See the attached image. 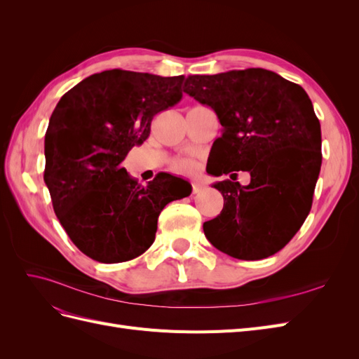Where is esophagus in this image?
<instances>
[{"label":"esophagus","instance_id":"esophagus-1","mask_svg":"<svg viewBox=\"0 0 359 359\" xmlns=\"http://www.w3.org/2000/svg\"><path fill=\"white\" fill-rule=\"evenodd\" d=\"M191 187H193V193H199L203 189L201 182H191Z\"/></svg>","mask_w":359,"mask_h":359}]
</instances>
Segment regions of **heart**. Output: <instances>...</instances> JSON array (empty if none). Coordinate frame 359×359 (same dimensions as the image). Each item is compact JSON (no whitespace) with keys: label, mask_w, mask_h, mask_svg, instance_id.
<instances>
[{"label":"heart","mask_w":359,"mask_h":359,"mask_svg":"<svg viewBox=\"0 0 359 359\" xmlns=\"http://www.w3.org/2000/svg\"><path fill=\"white\" fill-rule=\"evenodd\" d=\"M173 168L178 172H191L194 169V163L191 160H178Z\"/></svg>","instance_id":"1"}]
</instances>
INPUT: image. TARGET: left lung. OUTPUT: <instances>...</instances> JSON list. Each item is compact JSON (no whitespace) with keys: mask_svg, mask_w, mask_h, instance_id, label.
Segmentation results:
<instances>
[{"mask_svg":"<svg viewBox=\"0 0 359 359\" xmlns=\"http://www.w3.org/2000/svg\"><path fill=\"white\" fill-rule=\"evenodd\" d=\"M186 93L210 106L223 127L206 172L250 173L248 186L214 184L224 205L203 223L205 236L235 259L273 256L311 210L322 165L320 123L311 100L302 86L265 69L189 76Z\"/></svg>","mask_w":359,"mask_h":359,"instance_id":"obj_1","label":"left lung"}]
</instances>
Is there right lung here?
<instances>
[{
  "mask_svg": "<svg viewBox=\"0 0 359 359\" xmlns=\"http://www.w3.org/2000/svg\"><path fill=\"white\" fill-rule=\"evenodd\" d=\"M182 82L184 76L106 70L73 86L50 115L43 178L64 231L97 262L147 252L161 210L191 193L186 180L165 172L142 186L121 165L147 140L153 118L181 100Z\"/></svg>",
  "mask_w": 359,
  "mask_h": 359,
  "instance_id": "1",
  "label": "right lung"
}]
</instances>
